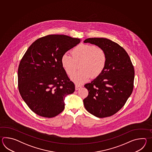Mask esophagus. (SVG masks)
<instances>
[{"label": "esophagus", "mask_w": 152, "mask_h": 152, "mask_svg": "<svg viewBox=\"0 0 152 152\" xmlns=\"http://www.w3.org/2000/svg\"><path fill=\"white\" fill-rule=\"evenodd\" d=\"M81 87V86L76 85H75V90H78L79 89H80V88Z\"/></svg>", "instance_id": "34e87169"}]
</instances>
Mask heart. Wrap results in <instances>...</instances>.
I'll return each mask as SVG.
<instances>
[{
	"instance_id": "obj_1",
	"label": "heart",
	"mask_w": 152,
	"mask_h": 152,
	"mask_svg": "<svg viewBox=\"0 0 152 152\" xmlns=\"http://www.w3.org/2000/svg\"><path fill=\"white\" fill-rule=\"evenodd\" d=\"M72 56L64 54L61 63L65 72L69 76L75 70L76 64L80 63V69L72 75L71 79L75 84L80 85L87 81L90 77H98L106 66L107 54L103 49L87 44L77 45L71 52Z\"/></svg>"
}]
</instances>
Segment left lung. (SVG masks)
I'll list each match as a JSON object with an SVG mask.
<instances>
[{
    "mask_svg": "<svg viewBox=\"0 0 152 152\" xmlns=\"http://www.w3.org/2000/svg\"><path fill=\"white\" fill-rule=\"evenodd\" d=\"M84 42L103 49L107 57L103 72L84 85L88 91L83 100L84 107L94 116H111L124 105L132 93L135 75L132 62L124 48L110 39L89 38Z\"/></svg>",
    "mask_w": 152,
    "mask_h": 152,
    "instance_id": "1",
    "label": "left lung"
}]
</instances>
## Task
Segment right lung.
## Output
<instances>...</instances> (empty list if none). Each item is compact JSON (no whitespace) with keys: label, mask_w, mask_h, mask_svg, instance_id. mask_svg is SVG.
Masks as SVG:
<instances>
[{"label":"right lung","mask_w":152,"mask_h":152,"mask_svg":"<svg viewBox=\"0 0 152 152\" xmlns=\"http://www.w3.org/2000/svg\"><path fill=\"white\" fill-rule=\"evenodd\" d=\"M81 39L50 35L33 42L23 56L18 69V89L34 113L52 118L65 108V97L75 91L62 67V56L78 45Z\"/></svg>","instance_id":"1"}]
</instances>
